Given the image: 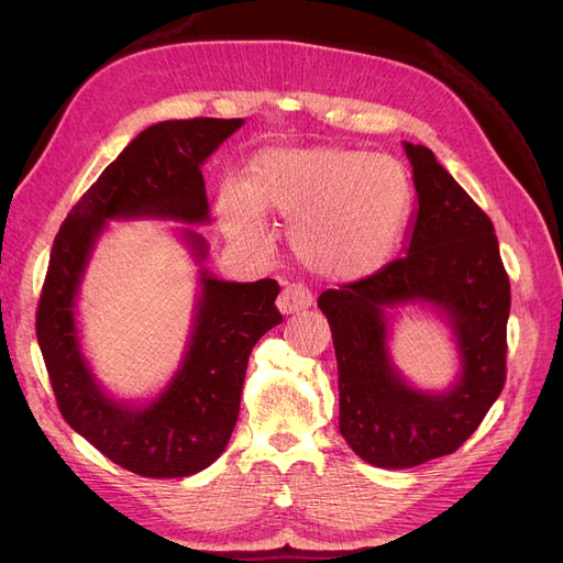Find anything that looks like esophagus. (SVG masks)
Returning a JSON list of instances; mask_svg holds the SVG:
<instances>
[{
  "instance_id": "34e87169",
  "label": "esophagus",
  "mask_w": 563,
  "mask_h": 563,
  "mask_svg": "<svg viewBox=\"0 0 563 563\" xmlns=\"http://www.w3.org/2000/svg\"><path fill=\"white\" fill-rule=\"evenodd\" d=\"M312 305V291L305 284H288L277 298V308L282 314H296Z\"/></svg>"
}]
</instances>
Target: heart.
<instances>
[{"label":"heart","mask_w":563,"mask_h":563,"mask_svg":"<svg viewBox=\"0 0 563 563\" xmlns=\"http://www.w3.org/2000/svg\"><path fill=\"white\" fill-rule=\"evenodd\" d=\"M411 203L401 162L360 150H265L246 185L225 183L220 223L234 240L263 246V216L294 223L291 244L317 275L356 279L378 269L397 244Z\"/></svg>","instance_id":"1"}]
</instances>
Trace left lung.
<instances>
[{
  "label": "left lung",
  "mask_w": 563,
  "mask_h": 563,
  "mask_svg": "<svg viewBox=\"0 0 563 563\" xmlns=\"http://www.w3.org/2000/svg\"><path fill=\"white\" fill-rule=\"evenodd\" d=\"M418 213L406 255L319 296L333 333L340 434L366 463L406 470L457 451L500 397L507 376L509 277L490 218L434 152L404 143ZM428 299L456 323L464 376L446 396H422L388 366L384 312Z\"/></svg>",
  "instance_id": "obj_1"
}]
</instances>
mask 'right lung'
Segmentation results:
<instances>
[{
    "instance_id": "1",
    "label": "right lung",
    "mask_w": 563,
    "mask_h": 563,
    "mask_svg": "<svg viewBox=\"0 0 563 563\" xmlns=\"http://www.w3.org/2000/svg\"><path fill=\"white\" fill-rule=\"evenodd\" d=\"M242 124V119L195 117L145 129L79 197L51 249L35 329L58 411L112 463L152 479L190 476L225 451L240 416L249 354L282 321L275 305L279 284L201 275V308L187 360L164 395L139 411L108 399L81 360L77 284L108 218L207 220L199 166ZM190 240L203 255V240L197 234Z\"/></svg>"
}]
</instances>
